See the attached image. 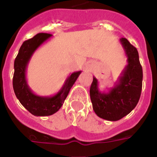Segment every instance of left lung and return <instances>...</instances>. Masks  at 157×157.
Returning <instances> with one entry per match:
<instances>
[{
  "instance_id": "1",
  "label": "left lung",
  "mask_w": 157,
  "mask_h": 157,
  "mask_svg": "<svg viewBox=\"0 0 157 157\" xmlns=\"http://www.w3.org/2000/svg\"><path fill=\"white\" fill-rule=\"evenodd\" d=\"M120 42L127 57V64L113 88L107 93L98 90V80L94 76L90 95L96 115L107 121H119L128 115L139 103L143 86V68L138 50L126 38Z\"/></svg>"
}]
</instances>
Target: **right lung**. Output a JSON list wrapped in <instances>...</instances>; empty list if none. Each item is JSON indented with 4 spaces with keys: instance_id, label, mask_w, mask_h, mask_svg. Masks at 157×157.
<instances>
[{
    "instance_id": "right-lung-1",
    "label": "right lung",
    "mask_w": 157,
    "mask_h": 157,
    "mask_svg": "<svg viewBox=\"0 0 157 157\" xmlns=\"http://www.w3.org/2000/svg\"><path fill=\"white\" fill-rule=\"evenodd\" d=\"M52 36L49 33H39L25 40L14 60L13 88L16 97L28 112L36 117H46L57 112L63 104L69 91L81 71H75L66 79L61 90L53 96H40L32 91L26 78L27 67L36 50Z\"/></svg>"
}]
</instances>
